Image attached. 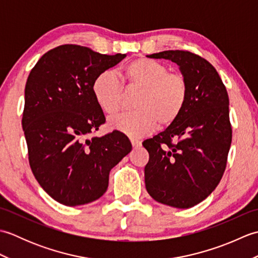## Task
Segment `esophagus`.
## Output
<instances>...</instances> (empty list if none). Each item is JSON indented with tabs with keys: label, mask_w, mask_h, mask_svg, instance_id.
I'll return each mask as SVG.
<instances>
[{
	"label": "esophagus",
	"mask_w": 258,
	"mask_h": 258,
	"mask_svg": "<svg viewBox=\"0 0 258 258\" xmlns=\"http://www.w3.org/2000/svg\"><path fill=\"white\" fill-rule=\"evenodd\" d=\"M131 143H132V146L134 147V149H138V147L141 146V141L136 140V139H131Z\"/></svg>",
	"instance_id": "34e87169"
}]
</instances>
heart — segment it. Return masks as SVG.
Here are the masks:
<instances>
[{"label": "heart", "mask_w": 258, "mask_h": 258, "mask_svg": "<svg viewBox=\"0 0 258 258\" xmlns=\"http://www.w3.org/2000/svg\"><path fill=\"white\" fill-rule=\"evenodd\" d=\"M128 89L140 90L134 103L138 111L122 113L108 119L109 128L132 138L151 133L157 124L168 126L176 122L188 100V83L183 74L169 72L165 64L139 57L123 69ZM93 95L106 114L122 106L123 85L112 71L98 73L92 83Z\"/></svg>", "instance_id": "heart-1"}]
</instances>
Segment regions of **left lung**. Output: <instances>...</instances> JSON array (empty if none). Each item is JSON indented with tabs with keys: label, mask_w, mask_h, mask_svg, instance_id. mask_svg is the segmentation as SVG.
<instances>
[{
	"label": "left lung",
	"mask_w": 258,
	"mask_h": 258,
	"mask_svg": "<svg viewBox=\"0 0 258 258\" xmlns=\"http://www.w3.org/2000/svg\"><path fill=\"white\" fill-rule=\"evenodd\" d=\"M176 63L188 83V100L176 122L143 142L150 154L145 186L156 202L189 208L220 183L232 143L229 100L213 65L188 51L147 55Z\"/></svg>",
	"instance_id": "1"
}]
</instances>
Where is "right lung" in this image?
<instances>
[{"label": "right lung", "instance_id": "obj_1", "mask_svg": "<svg viewBox=\"0 0 258 258\" xmlns=\"http://www.w3.org/2000/svg\"><path fill=\"white\" fill-rule=\"evenodd\" d=\"M125 56L64 44L46 52L27 78L22 126L30 166L41 187L63 205L100 199L109 171L132 150L118 131L89 139L105 123L93 81Z\"/></svg>", "mask_w": 258, "mask_h": 258}]
</instances>
